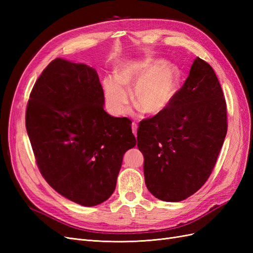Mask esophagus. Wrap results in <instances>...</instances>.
Instances as JSON below:
<instances>
[{"label":"esophagus","instance_id":"1","mask_svg":"<svg viewBox=\"0 0 253 253\" xmlns=\"http://www.w3.org/2000/svg\"><path fill=\"white\" fill-rule=\"evenodd\" d=\"M137 127H138V126H137V125L135 124V122H133V124H132V131H133V134L135 136L137 135Z\"/></svg>","mask_w":253,"mask_h":253}]
</instances>
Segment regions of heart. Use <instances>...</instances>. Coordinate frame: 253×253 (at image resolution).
I'll list each match as a JSON object with an SVG mask.
<instances>
[{
  "mask_svg": "<svg viewBox=\"0 0 253 253\" xmlns=\"http://www.w3.org/2000/svg\"><path fill=\"white\" fill-rule=\"evenodd\" d=\"M180 73L175 65L145 59L121 66L116 77L102 81L104 103L114 116L125 114L134 86V101L144 114L158 115L169 108L178 90Z\"/></svg>",
  "mask_w": 253,
  "mask_h": 253,
  "instance_id": "1",
  "label": "heart"
}]
</instances>
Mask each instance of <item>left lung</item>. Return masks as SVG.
I'll list each match as a JSON object with an SVG mask.
<instances>
[{
	"instance_id": "1",
	"label": "left lung",
	"mask_w": 253,
	"mask_h": 253,
	"mask_svg": "<svg viewBox=\"0 0 253 253\" xmlns=\"http://www.w3.org/2000/svg\"><path fill=\"white\" fill-rule=\"evenodd\" d=\"M227 105L213 68L201 58L169 108L139 122L144 181L160 201L180 202L209 178L227 134Z\"/></svg>"
}]
</instances>
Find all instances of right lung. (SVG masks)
<instances>
[{
    "label": "right lung",
    "mask_w": 253,
    "mask_h": 253,
    "mask_svg": "<svg viewBox=\"0 0 253 253\" xmlns=\"http://www.w3.org/2000/svg\"><path fill=\"white\" fill-rule=\"evenodd\" d=\"M103 104L96 70L57 58L36 81L26 109V131L44 179L85 207L113 194L124 154L136 144L131 120L111 116Z\"/></svg>",
    "instance_id": "add662e5"
}]
</instances>
